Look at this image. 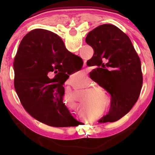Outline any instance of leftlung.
Listing matches in <instances>:
<instances>
[{
    "mask_svg": "<svg viewBox=\"0 0 155 155\" xmlns=\"http://www.w3.org/2000/svg\"><path fill=\"white\" fill-rule=\"evenodd\" d=\"M85 41L94 50L87 64L98 67L90 72V77L111 96L108 113L99 123L117 121L130 110L139 97L143 86L139 57L129 37L113 25L98 26L88 32Z\"/></svg>",
    "mask_w": 155,
    "mask_h": 155,
    "instance_id": "obj_1",
    "label": "left lung"
}]
</instances>
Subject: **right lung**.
Instances as JSON below:
<instances>
[{
    "mask_svg": "<svg viewBox=\"0 0 155 155\" xmlns=\"http://www.w3.org/2000/svg\"><path fill=\"white\" fill-rule=\"evenodd\" d=\"M74 59L81 58L69 52L51 31L35 29L22 38L13 64L15 88L23 107L35 119L54 127L81 123L63 103L62 84L72 72L68 60ZM50 71L56 74L52 80L47 76Z\"/></svg>",
    "mask_w": 155,
    "mask_h": 155,
    "instance_id": "1",
    "label": "right lung"
}]
</instances>
